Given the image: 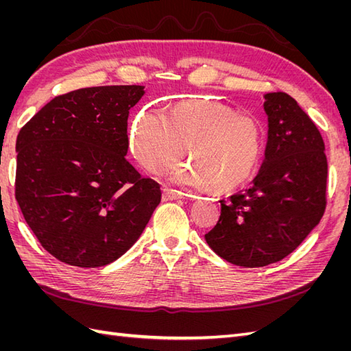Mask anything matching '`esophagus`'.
<instances>
[{
	"instance_id": "34e87169",
	"label": "esophagus",
	"mask_w": 351,
	"mask_h": 351,
	"mask_svg": "<svg viewBox=\"0 0 351 351\" xmlns=\"http://www.w3.org/2000/svg\"><path fill=\"white\" fill-rule=\"evenodd\" d=\"M183 192H178V190L176 189H169V187H164L162 189V199L164 200H176V199H180L183 197Z\"/></svg>"
}]
</instances>
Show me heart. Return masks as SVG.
Returning a JSON list of instances; mask_svg holds the SVG:
<instances>
[{"label": "heart", "mask_w": 351, "mask_h": 351, "mask_svg": "<svg viewBox=\"0 0 351 351\" xmlns=\"http://www.w3.org/2000/svg\"><path fill=\"white\" fill-rule=\"evenodd\" d=\"M134 158L151 173L182 161L189 147L195 165L177 168L173 180L190 187L232 190L256 171L263 154V127L258 119L236 114L228 105L193 99L167 111L146 110L132 127Z\"/></svg>", "instance_id": "heart-1"}]
</instances>
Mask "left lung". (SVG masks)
<instances>
[{
    "label": "left lung",
    "instance_id": "left-lung-1",
    "mask_svg": "<svg viewBox=\"0 0 351 351\" xmlns=\"http://www.w3.org/2000/svg\"><path fill=\"white\" fill-rule=\"evenodd\" d=\"M268 142L253 183L221 202L209 247L244 268L267 267L300 246L319 224L326 206L325 143L290 95H265Z\"/></svg>",
    "mask_w": 351,
    "mask_h": 351
}]
</instances>
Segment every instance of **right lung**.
Segmentation results:
<instances>
[{
    "instance_id": "add662e5",
    "label": "right lung",
    "mask_w": 351,
    "mask_h": 351,
    "mask_svg": "<svg viewBox=\"0 0 351 351\" xmlns=\"http://www.w3.org/2000/svg\"><path fill=\"white\" fill-rule=\"evenodd\" d=\"M145 86H97L49 101L19 132L16 199L58 261L104 267L129 250L161 202V186L127 161L129 111Z\"/></svg>"
}]
</instances>
